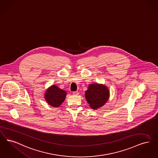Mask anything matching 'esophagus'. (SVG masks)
Listing matches in <instances>:
<instances>
[{
	"label": "esophagus",
	"mask_w": 158,
	"mask_h": 158,
	"mask_svg": "<svg viewBox=\"0 0 158 158\" xmlns=\"http://www.w3.org/2000/svg\"><path fill=\"white\" fill-rule=\"evenodd\" d=\"M79 92L77 91H75V92H73V94L74 95H79Z\"/></svg>",
	"instance_id": "esophagus-1"
}]
</instances>
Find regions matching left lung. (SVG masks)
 Returning a JSON list of instances; mask_svg holds the SVG:
<instances>
[{
  "label": "left lung",
  "instance_id": "1",
  "mask_svg": "<svg viewBox=\"0 0 158 158\" xmlns=\"http://www.w3.org/2000/svg\"><path fill=\"white\" fill-rule=\"evenodd\" d=\"M109 96V90L103 85L91 84L85 92V97L92 109L102 106L107 101Z\"/></svg>",
  "mask_w": 158,
  "mask_h": 158
}]
</instances>
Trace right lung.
<instances>
[{
  "label": "right lung",
  "instance_id": "add662e5",
  "mask_svg": "<svg viewBox=\"0 0 158 158\" xmlns=\"http://www.w3.org/2000/svg\"><path fill=\"white\" fill-rule=\"evenodd\" d=\"M66 95V92L53 85L49 89L45 94V99L47 102L53 107H58L64 101Z\"/></svg>",
  "mask_w": 158,
  "mask_h": 158
}]
</instances>
